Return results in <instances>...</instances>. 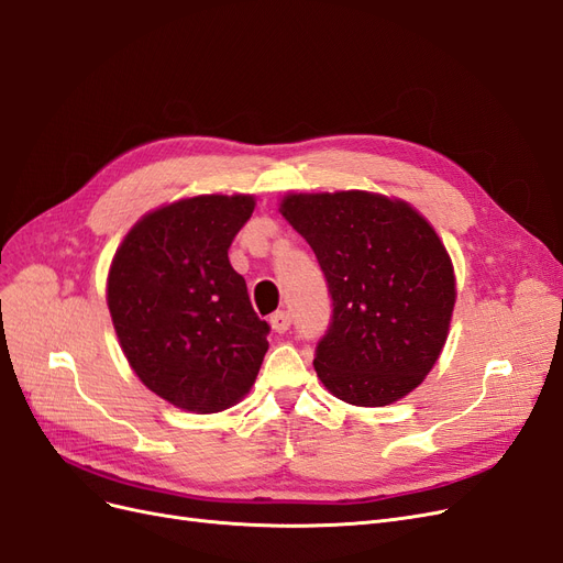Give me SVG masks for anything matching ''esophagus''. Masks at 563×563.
<instances>
[{
  "label": "esophagus",
  "instance_id": "34e87169",
  "mask_svg": "<svg viewBox=\"0 0 563 563\" xmlns=\"http://www.w3.org/2000/svg\"><path fill=\"white\" fill-rule=\"evenodd\" d=\"M268 322H271V328H274V332L285 334L289 330V324H292V318H289L287 311H276L274 316L268 318Z\"/></svg>",
  "mask_w": 563,
  "mask_h": 563
}]
</instances>
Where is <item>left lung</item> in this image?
Wrapping results in <instances>:
<instances>
[{
    "label": "left lung",
    "mask_w": 563,
    "mask_h": 563,
    "mask_svg": "<svg viewBox=\"0 0 563 563\" xmlns=\"http://www.w3.org/2000/svg\"><path fill=\"white\" fill-rule=\"evenodd\" d=\"M280 212L313 247L332 322L313 367L357 407L397 402L438 362L456 303L440 235L409 203L369 191L289 194Z\"/></svg>",
    "instance_id": "1"
}]
</instances>
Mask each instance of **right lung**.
<instances>
[{
    "mask_svg": "<svg viewBox=\"0 0 563 563\" xmlns=\"http://www.w3.org/2000/svg\"><path fill=\"white\" fill-rule=\"evenodd\" d=\"M255 210L245 194L194 196L129 231L110 266L107 306L133 372L163 400L196 413L229 409L268 351L229 247Z\"/></svg>",
    "mask_w": 563,
    "mask_h": 563,
    "instance_id": "obj_1",
    "label": "right lung"
}]
</instances>
